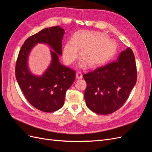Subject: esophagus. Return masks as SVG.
Segmentation results:
<instances>
[{
  "label": "esophagus",
  "mask_w": 152,
  "mask_h": 152,
  "mask_svg": "<svg viewBox=\"0 0 152 152\" xmlns=\"http://www.w3.org/2000/svg\"><path fill=\"white\" fill-rule=\"evenodd\" d=\"M76 77H77V79H81L82 78V74L81 72H80V71L77 72V73H76Z\"/></svg>",
  "instance_id": "obj_1"
}]
</instances>
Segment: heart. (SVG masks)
Returning a JSON list of instances; mask_svg holds the SVG:
<instances>
[{"mask_svg":"<svg viewBox=\"0 0 152 152\" xmlns=\"http://www.w3.org/2000/svg\"><path fill=\"white\" fill-rule=\"evenodd\" d=\"M116 45L111 40L105 39L102 34L88 31H80L68 40L63 49L64 60L72 64L79 57L89 65H98L107 61L116 51Z\"/></svg>","mask_w":152,"mask_h":152,"instance_id":"obj_1","label":"heart"}]
</instances>
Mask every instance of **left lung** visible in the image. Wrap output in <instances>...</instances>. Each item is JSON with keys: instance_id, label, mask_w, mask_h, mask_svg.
<instances>
[{"instance_id": "1", "label": "left lung", "mask_w": 152, "mask_h": 152, "mask_svg": "<svg viewBox=\"0 0 152 152\" xmlns=\"http://www.w3.org/2000/svg\"><path fill=\"white\" fill-rule=\"evenodd\" d=\"M87 83L84 99L91 111L108 115L117 111L129 96L137 80L135 57L127 48L117 61L84 73Z\"/></svg>"}]
</instances>
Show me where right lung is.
<instances>
[{
	"instance_id": "right-lung-1",
	"label": "right lung",
	"mask_w": 152,
	"mask_h": 152,
	"mask_svg": "<svg viewBox=\"0 0 152 152\" xmlns=\"http://www.w3.org/2000/svg\"><path fill=\"white\" fill-rule=\"evenodd\" d=\"M65 31L56 26L43 29L27 39L21 46L16 60V79L25 98L35 108L44 112H53L61 108L66 91L75 79V72L59 62L62 54V39ZM37 43L49 44L52 63L41 77L32 75L27 66L29 53Z\"/></svg>"
}]
</instances>
